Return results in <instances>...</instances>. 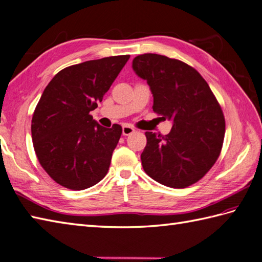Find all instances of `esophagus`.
Returning <instances> with one entry per match:
<instances>
[{"mask_svg":"<svg viewBox=\"0 0 262 262\" xmlns=\"http://www.w3.org/2000/svg\"><path fill=\"white\" fill-rule=\"evenodd\" d=\"M133 133H135V129L132 126H129V125L122 126V135H124V136L132 135Z\"/></svg>","mask_w":262,"mask_h":262,"instance_id":"esophagus-1","label":"esophagus"}]
</instances>
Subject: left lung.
Masks as SVG:
<instances>
[{"instance_id": "8db88e82", "label": "left lung", "mask_w": 262, "mask_h": 262, "mask_svg": "<svg viewBox=\"0 0 262 262\" xmlns=\"http://www.w3.org/2000/svg\"><path fill=\"white\" fill-rule=\"evenodd\" d=\"M133 70L146 80L153 110L172 121L161 136L146 132L141 155L144 171L161 185L186 188L207 173L223 145L225 119L203 76L191 66L158 54L133 59Z\"/></svg>"}]
</instances>
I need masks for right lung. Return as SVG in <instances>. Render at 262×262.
<instances>
[{
	"label": "right lung",
	"instance_id": "obj_1",
	"mask_svg": "<svg viewBox=\"0 0 262 262\" xmlns=\"http://www.w3.org/2000/svg\"><path fill=\"white\" fill-rule=\"evenodd\" d=\"M129 55L72 65L53 77L43 90L31 121L39 163L60 186L83 190L107 174L121 126L105 128L90 111L124 68Z\"/></svg>",
	"mask_w": 262,
	"mask_h": 262
}]
</instances>
